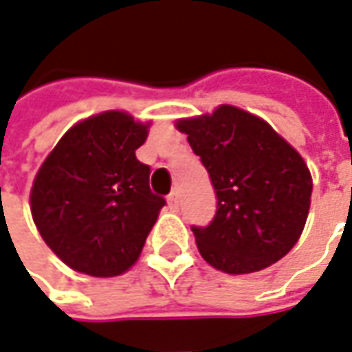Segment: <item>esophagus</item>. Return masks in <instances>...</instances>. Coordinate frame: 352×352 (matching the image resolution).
<instances>
[{
  "label": "esophagus",
  "mask_w": 352,
  "mask_h": 352,
  "mask_svg": "<svg viewBox=\"0 0 352 352\" xmlns=\"http://www.w3.org/2000/svg\"><path fill=\"white\" fill-rule=\"evenodd\" d=\"M167 204H169V210H173V212L179 208V195H177V190H173L171 195L167 196Z\"/></svg>",
  "instance_id": "esophagus-1"
}]
</instances>
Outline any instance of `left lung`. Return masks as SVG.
Masks as SVG:
<instances>
[{
  "label": "left lung",
  "instance_id": "left-lung-1",
  "mask_svg": "<svg viewBox=\"0 0 352 352\" xmlns=\"http://www.w3.org/2000/svg\"><path fill=\"white\" fill-rule=\"evenodd\" d=\"M206 167L217 210L192 227L210 266L252 274L281 260L307 223L312 177L305 160L264 119L233 106L177 121Z\"/></svg>",
  "mask_w": 352,
  "mask_h": 352
}]
</instances>
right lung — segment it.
Returning a JSON list of instances; mask_svg holds the SVG:
<instances>
[{
	"label": "right lung",
	"mask_w": 352,
	"mask_h": 352,
	"mask_svg": "<svg viewBox=\"0 0 352 352\" xmlns=\"http://www.w3.org/2000/svg\"><path fill=\"white\" fill-rule=\"evenodd\" d=\"M148 125L104 111L67 131L36 173L30 212L40 235L75 272L116 277L135 264L166 206L136 160Z\"/></svg>",
	"instance_id": "right-lung-1"
}]
</instances>
